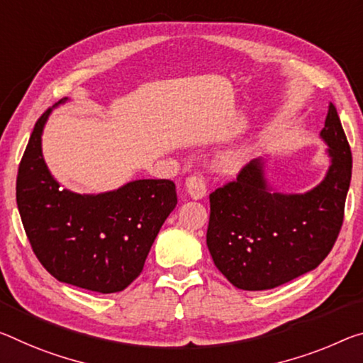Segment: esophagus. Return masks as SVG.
<instances>
[{"instance_id": "obj_1", "label": "esophagus", "mask_w": 363, "mask_h": 363, "mask_svg": "<svg viewBox=\"0 0 363 363\" xmlns=\"http://www.w3.org/2000/svg\"><path fill=\"white\" fill-rule=\"evenodd\" d=\"M186 189L187 194L191 195L192 199H203L206 194V184L205 177L202 174H192L186 179Z\"/></svg>"}]
</instances>
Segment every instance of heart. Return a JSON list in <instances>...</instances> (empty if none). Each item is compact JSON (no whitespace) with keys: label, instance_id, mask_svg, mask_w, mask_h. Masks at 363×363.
Listing matches in <instances>:
<instances>
[{"label":"heart","instance_id":"heart-1","mask_svg":"<svg viewBox=\"0 0 363 363\" xmlns=\"http://www.w3.org/2000/svg\"><path fill=\"white\" fill-rule=\"evenodd\" d=\"M245 160V152L244 150H231L229 152L226 157H224L223 163L224 166H228V168H235V166L242 164V161Z\"/></svg>","mask_w":363,"mask_h":363}]
</instances>
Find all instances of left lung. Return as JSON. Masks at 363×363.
I'll list each match as a JSON object with an SVG mask.
<instances>
[{
	"instance_id": "8db88e82",
	"label": "left lung",
	"mask_w": 363,
	"mask_h": 363,
	"mask_svg": "<svg viewBox=\"0 0 363 363\" xmlns=\"http://www.w3.org/2000/svg\"><path fill=\"white\" fill-rule=\"evenodd\" d=\"M331 166L320 186L298 195L273 192L260 160L210 194L206 245L216 268L244 291L273 289L312 272L335 245L352 176V153L330 103L321 130Z\"/></svg>"
}]
</instances>
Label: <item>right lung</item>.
<instances>
[{
  "instance_id": "obj_1",
  "label": "right lung",
  "mask_w": 363,
  "mask_h": 363,
  "mask_svg": "<svg viewBox=\"0 0 363 363\" xmlns=\"http://www.w3.org/2000/svg\"><path fill=\"white\" fill-rule=\"evenodd\" d=\"M50 111L35 123L17 171L16 200L28 242L61 283L101 294L119 292L142 273L177 203L176 186L169 179H140L99 195L61 189L42 155Z\"/></svg>"
}]
</instances>
